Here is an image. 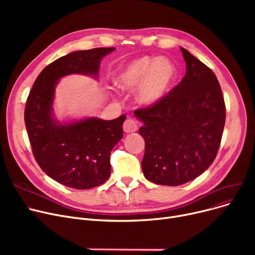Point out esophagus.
<instances>
[{"instance_id":"1","label":"esophagus","mask_w":255,"mask_h":255,"mask_svg":"<svg viewBox=\"0 0 255 255\" xmlns=\"http://www.w3.org/2000/svg\"><path fill=\"white\" fill-rule=\"evenodd\" d=\"M123 129L126 133H132L135 132L137 130V123L135 120L133 119H127L124 124H123Z\"/></svg>"}]
</instances>
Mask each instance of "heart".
Segmentation results:
<instances>
[{"instance_id":"obj_1","label":"heart","mask_w":255,"mask_h":255,"mask_svg":"<svg viewBox=\"0 0 255 255\" xmlns=\"http://www.w3.org/2000/svg\"><path fill=\"white\" fill-rule=\"evenodd\" d=\"M177 77V68L167 58L142 57L120 69L116 84L123 90L137 87L136 99L142 105H154L161 100Z\"/></svg>"}]
</instances>
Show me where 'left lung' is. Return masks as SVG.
I'll use <instances>...</instances> for the list:
<instances>
[{"label":"left lung","instance_id":"8db88e82","mask_svg":"<svg viewBox=\"0 0 255 255\" xmlns=\"http://www.w3.org/2000/svg\"><path fill=\"white\" fill-rule=\"evenodd\" d=\"M186 75L154 105L136 110L145 141V179L166 186L194 180L216 158L225 124V104L214 72L181 47Z\"/></svg>","mask_w":255,"mask_h":255}]
</instances>
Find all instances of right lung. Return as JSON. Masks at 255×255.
<instances>
[{
    "instance_id": "obj_1",
    "label": "right lung",
    "mask_w": 255,
    "mask_h": 255,
    "mask_svg": "<svg viewBox=\"0 0 255 255\" xmlns=\"http://www.w3.org/2000/svg\"><path fill=\"white\" fill-rule=\"evenodd\" d=\"M114 50L98 47L59 58L40 72L26 99L24 123L37 163L52 180L71 188L90 189L110 178L111 152L123 137L126 116L61 124L52 116L55 89L69 74L97 77L102 58Z\"/></svg>"
}]
</instances>
